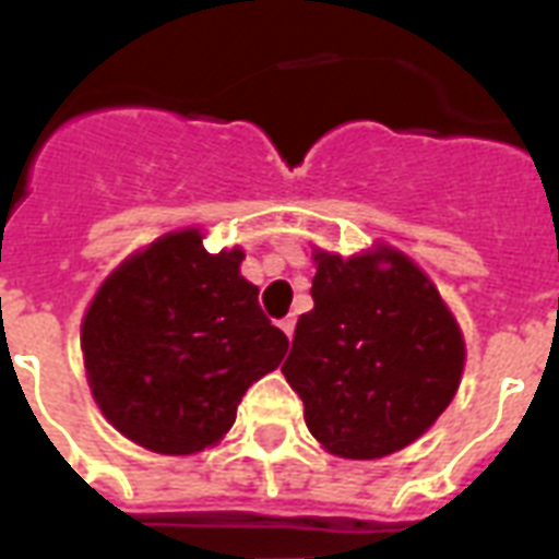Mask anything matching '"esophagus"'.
I'll return each instance as SVG.
<instances>
[{
    "label": "esophagus",
    "instance_id": "1",
    "mask_svg": "<svg viewBox=\"0 0 559 559\" xmlns=\"http://www.w3.org/2000/svg\"><path fill=\"white\" fill-rule=\"evenodd\" d=\"M278 328L287 333V340H293V331H296V319H293V316H287V319H281Z\"/></svg>",
    "mask_w": 559,
    "mask_h": 559
}]
</instances>
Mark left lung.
I'll return each instance as SVG.
<instances>
[{
	"label": "left lung",
	"instance_id": "obj_1",
	"mask_svg": "<svg viewBox=\"0 0 559 559\" xmlns=\"http://www.w3.org/2000/svg\"><path fill=\"white\" fill-rule=\"evenodd\" d=\"M313 310L281 366L307 429L342 459H382L420 438L464 371L459 324L438 289L394 249L316 252Z\"/></svg>",
	"mask_w": 559,
	"mask_h": 559
}]
</instances>
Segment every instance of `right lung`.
I'll return each mask as SVG.
<instances>
[{
  "label": "right lung",
  "instance_id": "right-lung-1",
  "mask_svg": "<svg viewBox=\"0 0 559 559\" xmlns=\"http://www.w3.org/2000/svg\"><path fill=\"white\" fill-rule=\"evenodd\" d=\"M243 252L209 254L197 228L159 237L118 266L83 319L100 412L130 441L191 455L231 429L237 403L287 354L240 275Z\"/></svg>",
  "mask_w": 559,
  "mask_h": 559
}]
</instances>
